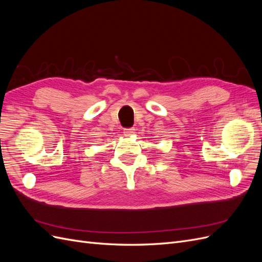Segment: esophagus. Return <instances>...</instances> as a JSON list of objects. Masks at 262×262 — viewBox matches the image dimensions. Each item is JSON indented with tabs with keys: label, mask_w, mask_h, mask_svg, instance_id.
Here are the masks:
<instances>
[{
	"label": "esophagus",
	"mask_w": 262,
	"mask_h": 262,
	"mask_svg": "<svg viewBox=\"0 0 262 262\" xmlns=\"http://www.w3.org/2000/svg\"><path fill=\"white\" fill-rule=\"evenodd\" d=\"M123 134L126 137L132 136V134H134V129L133 128H126V129L123 130Z\"/></svg>",
	"instance_id": "obj_1"
}]
</instances>
